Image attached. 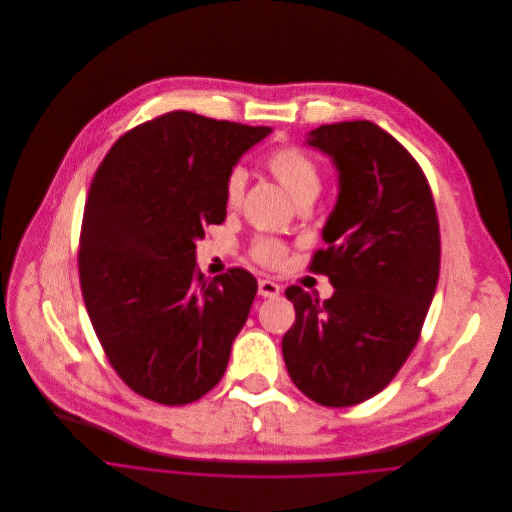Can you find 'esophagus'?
Segmentation results:
<instances>
[{
    "mask_svg": "<svg viewBox=\"0 0 512 512\" xmlns=\"http://www.w3.org/2000/svg\"><path fill=\"white\" fill-rule=\"evenodd\" d=\"M279 293H281V287L275 281H269V279L259 281V295L261 297H277Z\"/></svg>",
    "mask_w": 512,
    "mask_h": 512,
    "instance_id": "obj_1",
    "label": "esophagus"
}]
</instances>
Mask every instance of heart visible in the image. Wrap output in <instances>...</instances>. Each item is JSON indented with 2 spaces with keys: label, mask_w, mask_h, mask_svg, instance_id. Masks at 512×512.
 Here are the masks:
<instances>
[{
  "label": "heart",
  "mask_w": 512,
  "mask_h": 512,
  "mask_svg": "<svg viewBox=\"0 0 512 512\" xmlns=\"http://www.w3.org/2000/svg\"><path fill=\"white\" fill-rule=\"evenodd\" d=\"M267 168L277 183L289 193V197L299 205L305 201H315L321 191V170L315 160L295 146L277 148L267 158ZM247 187V170L243 166H235L225 183V199L229 207H237L243 199ZM287 253V247L271 237H257L251 243V257L265 265L277 267Z\"/></svg>",
  "instance_id": "heart-1"
}]
</instances>
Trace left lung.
<instances>
[{
	"mask_svg": "<svg viewBox=\"0 0 512 512\" xmlns=\"http://www.w3.org/2000/svg\"><path fill=\"white\" fill-rule=\"evenodd\" d=\"M305 144L337 170V201L311 269L333 295L289 287L295 323L283 335L293 384L313 402L370 400L414 350L440 271V229L428 181L412 154L368 120L323 124Z\"/></svg>",
	"mask_w": 512,
	"mask_h": 512,
	"instance_id": "obj_1",
	"label": "left lung"
}]
</instances>
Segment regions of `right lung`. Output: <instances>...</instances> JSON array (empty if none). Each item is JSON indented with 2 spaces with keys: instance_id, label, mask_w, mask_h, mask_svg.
<instances>
[{
  "instance_id": "add662e5",
  "label": "right lung",
  "mask_w": 512,
  "mask_h": 512,
  "mask_svg": "<svg viewBox=\"0 0 512 512\" xmlns=\"http://www.w3.org/2000/svg\"><path fill=\"white\" fill-rule=\"evenodd\" d=\"M271 130L175 110L118 138L96 170L82 295L108 362L152 402L191 404L227 370L257 281L245 269L205 279L195 241L225 221L229 173Z\"/></svg>"
}]
</instances>
